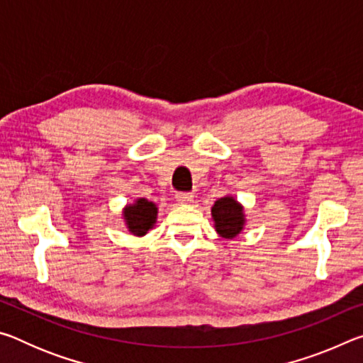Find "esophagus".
Instances as JSON below:
<instances>
[{
    "label": "esophagus",
    "mask_w": 363,
    "mask_h": 363,
    "mask_svg": "<svg viewBox=\"0 0 363 363\" xmlns=\"http://www.w3.org/2000/svg\"><path fill=\"white\" fill-rule=\"evenodd\" d=\"M176 201L179 205H189V203H192L194 201V195L192 194H177L176 195Z\"/></svg>",
    "instance_id": "esophagus-1"
}]
</instances>
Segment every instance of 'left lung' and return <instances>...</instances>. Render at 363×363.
<instances>
[{"label":"left lung","instance_id":"obj_1","mask_svg":"<svg viewBox=\"0 0 363 363\" xmlns=\"http://www.w3.org/2000/svg\"><path fill=\"white\" fill-rule=\"evenodd\" d=\"M211 216L214 220V229L223 238L232 240L245 227V213L243 206L233 199L227 195L214 201L211 208Z\"/></svg>","mask_w":363,"mask_h":363}]
</instances>
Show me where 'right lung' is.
<instances>
[{
  "label": "right lung",
  "instance_id": "obj_1",
  "mask_svg": "<svg viewBox=\"0 0 363 363\" xmlns=\"http://www.w3.org/2000/svg\"><path fill=\"white\" fill-rule=\"evenodd\" d=\"M157 213L158 208L153 201H149L147 199H138L133 205H128L123 210V218H125L128 230L133 235L143 237L155 225Z\"/></svg>",
  "mask_w": 363,
  "mask_h": 363
}]
</instances>
